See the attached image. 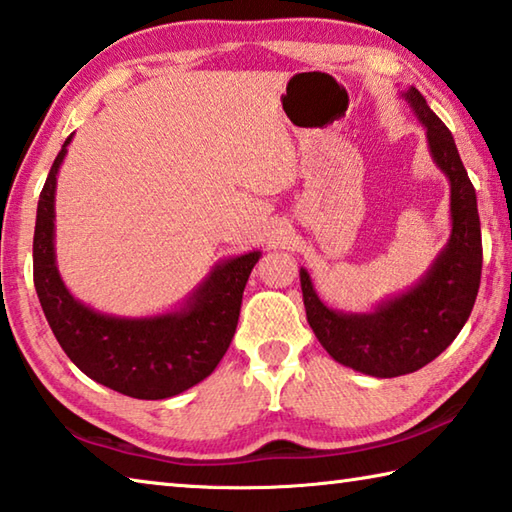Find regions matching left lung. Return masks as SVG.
Listing matches in <instances>:
<instances>
[{
  "instance_id": "1",
  "label": "left lung",
  "mask_w": 512,
  "mask_h": 512,
  "mask_svg": "<svg viewBox=\"0 0 512 512\" xmlns=\"http://www.w3.org/2000/svg\"><path fill=\"white\" fill-rule=\"evenodd\" d=\"M427 129L434 163L450 181V241L421 282L371 313H342L324 306L309 273L300 271L306 320L315 338L340 365L376 378H394L425 367L459 336L470 318L481 282V224L477 194L450 129L427 107L421 91H405Z\"/></svg>"
}]
</instances>
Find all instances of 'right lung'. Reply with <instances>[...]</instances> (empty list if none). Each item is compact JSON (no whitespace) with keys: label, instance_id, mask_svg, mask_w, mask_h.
Returning <instances> with one entry per match:
<instances>
[{"label":"right lung","instance_id":"obj_1","mask_svg":"<svg viewBox=\"0 0 512 512\" xmlns=\"http://www.w3.org/2000/svg\"><path fill=\"white\" fill-rule=\"evenodd\" d=\"M73 136V134H71ZM64 141L37 201L33 282L55 340L82 374L143 401H161L208 378L235 336L241 295L262 253L217 264L181 311L154 318H116L73 297L55 266V183L67 156Z\"/></svg>","mask_w":512,"mask_h":512}]
</instances>
